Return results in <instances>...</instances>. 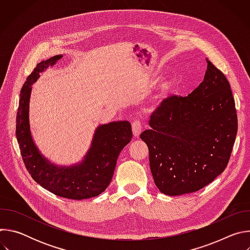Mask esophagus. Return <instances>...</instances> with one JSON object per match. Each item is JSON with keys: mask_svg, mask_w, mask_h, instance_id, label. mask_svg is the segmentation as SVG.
I'll list each match as a JSON object with an SVG mask.
<instances>
[{"mask_svg": "<svg viewBox=\"0 0 250 250\" xmlns=\"http://www.w3.org/2000/svg\"><path fill=\"white\" fill-rule=\"evenodd\" d=\"M131 126H132V132H133V135L135 137H138L139 134L141 133L142 131V126H141V124L138 122V121H134L132 124H131Z\"/></svg>", "mask_w": 250, "mask_h": 250, "instance_id": "1", "label": "esophagus"}]
</instances>
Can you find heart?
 Returning a JSON list of instances; mask_svg holds the SVG:
<instances>
[{
  "label": "heart",
  "mask_w": 250,
  "mask_h": 250,
  "mask_svg": "<svg viewBox=\"0 0 250 250\" xmlns=\"http://www.w3.org/2000/svg\"><path fill=\"white\" fill-rule=\"evenodd\" d=\"M163 89H164L165 91H166V90H168V89H169V85H168V84H166V85L164 86V88H163Z\"/></svg>",
  "instance_id": "obj_1"
}]
</instances>
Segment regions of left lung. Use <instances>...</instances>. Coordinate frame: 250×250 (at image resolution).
Listing matches in <instances>:
<instances>
[{
  "instance_id": "8db88e82",
  "label": "left lung",
  "mask_w": 250,
  "mask_h": 250,
  "mask_svg": "<svg viewBox=\"0 0 250 250\" xmlns=\"http://www.w3.org/2000/svg\"><path fill=\"white\" fill-rule=\"evenodd\" d=\"M203 82L187 97L171 96L151 115L140 134L148 146L150 170L169 196L196 192L226 169L237 132L230 85L207 59Z\"/></svg>"
}]
</instances>
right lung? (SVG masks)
Listing matches in <instances>:
<instances>
[{"label": "right lung", "instance_id": "1", "mask_svg": "<svg viewBox=\"0 0 250 250\" xmlns=\"http://www.w3.org/2000/svg\"><path fill=\"white\" fill-rule=\"evenodd\" d=\"M62 56L58 54L42 61L26 78L20 95L16 136L24 165L35 182L56 196L83 200L99 196L109 186L118 157L131 140L132 131L127 121L100 125L83 160L70 166L54 164L41 153L34 144L29 125L32 84L41 77V73L55 65Z\"/></svg>", "mask_w": 250, "mask_h": 250}]
</instances>
